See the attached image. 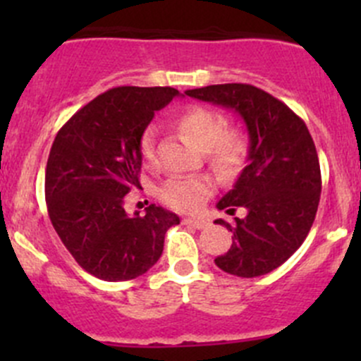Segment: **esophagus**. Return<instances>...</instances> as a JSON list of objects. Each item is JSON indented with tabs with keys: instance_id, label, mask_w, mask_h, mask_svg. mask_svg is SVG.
Masks as SVG:
<instances>
[{
	"instance_id": "esophagus-1",
	"label": "esophagus",
	"mask_w": 361,
	"mask_h": 361,
	"mask_svg": "<svg viewBox=\"0 0 361 361\" xmlns=\"http://www.w3.org/2000/svg\"><path fill=\"white\" fill-rule=\"evenodd\" d=\"M181 224L188 225V227H194V228H206L207 225H209L206 220H195V218H183V220H181Z\"/></svg>"
}]
</instances>
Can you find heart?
Segmentation results:
<instances>
[{
    "label": "heart",
    "instance_id": "heart-1",
    "mask_svg": "<svg viewBox=\"0 0 361 361\" xmlns=\"http://www.w3.org/2000/svg\"><path fill=\"white\" fill-rule=\"evenodd\" d=\"M176 127L185 140L197 150L206 152L211 166L224 174L238 169L246 157V140L238 130H225V118L220 113L207 108L192 106L178 116ZM143 164H155V140L150 129L145 130L140 141ZM213 181L207 176L171 178L159 188L160 201L178 211H197L213 194Z\"/></svg>",
    "mask_w": 361,
    "mask_h": 361
}]
</instances>
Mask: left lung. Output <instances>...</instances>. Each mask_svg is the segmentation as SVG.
<instances>
[{"mask_svg":"<svg viewBox=\"0 0 361 361\" xmlns=\"http://www.w3.org/2000/svg\"><path fill=\"white\" fill-rule=\"evenodd\" d=\"M187 96L234 110L248 129V166L218 209L245 207L232 224V246L214 264L239 278H257L285 264L300 248L314 221L322 173L304 120L265 90L248 83H221L187 90Z\"/></svg>","mask_w":361,"mask_h":361,"instance_id":"8db88e82","label":"left lung"}]
</instances>
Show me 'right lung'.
Instances as JSON below:
<instances>
[{"mask_svg": "<svg viewBox=\"0 0 361 361\" xmlns=\"http://www.w3.org/2000/svg\"><path fill=\"white\" fill-rule=\"evenodd\" d=\"M173 87H115L61 127L45 171L50 221L78 265L103 281H127L157 264L178 214L150 204L145 216L123 202L141 188L140 141L173 97Z\"/></svg>", "mask_w": 361, "mask_h": 361, "instance_id": "right-lung-1", "label": "right lung"}]
</instances>
